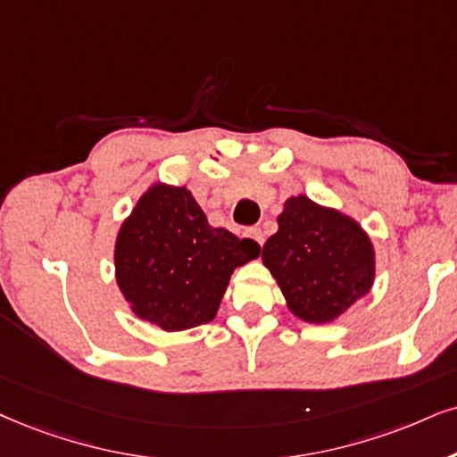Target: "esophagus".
Returning <instances> with one entry per match:
<instances>
[{
  "label": "esophagus",
  "instance_id": "obj_1",
  "mask_svg": "<svg viewBox=\"0 0 457 457\" xmlns=\"http://www.w3.org/2000/svg\"><path fill=\"white\" fill-rule=\"evenodd\" d=\"M248 236H251V238L255 240L259 246L263 245V240H265V238H263V232H262V229H259V228H251V229H248Z\"/></svg>",
  "mask_w": 457,
  "mask_h": 457
}]
</instances>
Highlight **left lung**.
<instances>
[{
  "mask_svg": "<svg viewBox=\"0 0 457 457\" xmlns=\"http://www.w3.org/2000/svg\"><path fill=\"white\" fill-rule=\"evenodd\" d=\"M288 310L325 325L365 297L375 278V251L365 229L344 212L291 195L278 215V232L262 251Z\"/></svg>",
  "mask_w": 457,
  "mask_h": 457,
  "instance_id": "left-lung-1",
  "label": "left lung"
}]
</instances>
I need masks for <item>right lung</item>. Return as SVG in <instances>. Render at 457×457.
Masks as SVG:
<instances>
[{
  "instance_id": "obj_1",
  "label": "right lung",
  "mask_w": 457,
  "mask_h": 457,
  "mask_svg": "<svg viewBox=\"0 0 457 457\" xmlns=\"http://www.w3.org/2000/svg\"><path fill=\"white\" fill-rule=\"evenodd\" d=\"M259 251L209 225L187 187L154 183L115 238V280L138 319L186 331L215 319L234 270Z\"/></svg>"
}]
</instances>
